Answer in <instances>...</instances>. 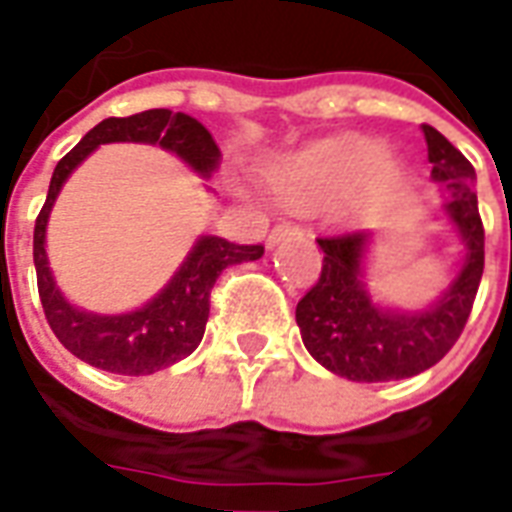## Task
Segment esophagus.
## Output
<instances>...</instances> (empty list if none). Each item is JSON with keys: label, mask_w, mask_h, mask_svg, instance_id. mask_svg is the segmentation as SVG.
<instances>
[{"label": "esophagus", "mask_w": 512, "mask_h": 512, "mask_svg": "<svg viewBox=\"0 0 512 512\" xmlns=\"http://www.w3.org/2000/svg\"><path fill=\"white\" fill-rule=\"evenodd\" d=\"M301 230L299 227H296V224H277V227H274V230H271V233H268V249H274V246L277 244H282V241H285V238H290V235H299Z\"/></svg>", "instance_id": "obj_1"}]
</instances>
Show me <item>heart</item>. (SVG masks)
Masks as SVG:
<instances>
[{
	"instance_id": "heart-1",
	"label": "heart",
	"mask_w": 512,
	"mask_h": 512,
	"mask_svg": "<svg viewBox=\"0 0 512 512\" xmlns=\"http://www.w3.org/2000/svg\"><path fill=\"white\" fill-rule=\"evenodd\" d=\"M386 156V147L376 139H345L310 147L299 156L288 158L274 175V191L288 205H310L323 191L334 189L337 183L376 169Z\"/></svg>"
}]
</instances>
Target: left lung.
Segmentation results:
<instances>
[{
    "label": "left lung",
    "mask_w": 512,
    "mask_h": 512,
    "mask_svg": "<svg viewBox=\"0 0 512 512\" xmlns=\"http://www.w3.org/2000/svg\"><path fill=\"white\" fill-rule=\"evenodd\" d=\"M430 178L441 186L439 213L458 235L463 257L436 299L422 307L386 304L367 285V230L318 238L323 271L299 301L296 323L310 356L348 381H397L419 376L461 337L483 277V222L477 211L474 167L436 128L422 126Z\"/></svg>",
    "instance_id": "left-lung-1"
}]
</instances>
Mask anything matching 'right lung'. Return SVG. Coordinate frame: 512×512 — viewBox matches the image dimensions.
Returning <instances> with one entry per match:
<instances>
[{
  "label": "right lung",
  "instance_id": "1",
  "mask_svg": "<svg viewBox=\"0 0 512 512\" xmlns=\"http://www.w3.org/2000/svg\"><path fill=\"white\" fill-rule=\"evenodd\" d=\"M136 142L156 145L178 156L200 180H211L222 153L200 120L169 109H147L131 117H106L82 136L68 156L54 167L49 197L35 222V271L40 304L51 332L73 356L117 376H150L175 365L200 345L211 310V288L227 266L263 257V246H238L219 235H200L175 268L164 288L142 307L128 312H93L76 307L62 293L46 252V230L54 202L76 169L101 145Z\"/></svg>",
  "mask_w": 512,
  "mask_h": 512
}]
</instances>
